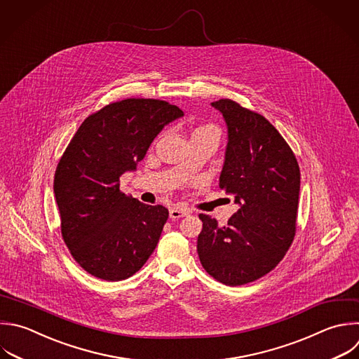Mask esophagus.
I'll return each instance as SVG.
<instances>
[{
    "label": "esophagus",
    "instance_id": "34e87169",
    "mask_svg": "<svg viewBox=\"0 0 359 359\" xmlns=\"http://www.w3.org/2000/svg\"><path fill=\"white\" fill-rule=\"evenodd\" d=\"M187 215H189V212L187 210V209H180V208H172V209H170V217L171 219H180V217H184V216H187Z\"/></svg>",
    "mask_w": 359,
    "mask_h": 359
}]
</instances>
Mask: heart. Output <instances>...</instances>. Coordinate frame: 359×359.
Here are the masks:
<instances>
[{"label":"heart","mask_w":359,"mask_h":359,"mask_svg":"<svg viewBox=\"0 0 359 359\" xmlns=\"http://www.w3.org/2000/svg\"><path fill=\"white\" fill-rule=\"evenodd\" d=\"M202 132H212V133L216 135V129H215L213 126H210V125H203V126H199V128L194 129L192 135H195V133H202Z\"/></svg>","instance_id":"heart-1"}]
</instances>
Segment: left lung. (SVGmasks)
Here are the masks:
<instances>
[{"mask_svg":"<svg viewBox=\"0 0 359 359\" xmlns=\"http://www.w3.org/2000/svg\"><path fill=\"white\" fill-rule=\"evenodd\" d=\"M227 126L220 189L234 195L240 209L219 226L199 215L198 255L216 280L238 286L272 271L296 231L300 171L280 133L259 114L231 100L212 102Z\"/></svg>","mask_w":359,"mask_h":359,"instance_id":"1","label":"left lung"}]
</instances>
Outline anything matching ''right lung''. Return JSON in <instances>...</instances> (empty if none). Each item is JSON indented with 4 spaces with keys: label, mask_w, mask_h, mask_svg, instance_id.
Here are the masks:
<instances>
[{
    "label": "right lung",
    "mask_w": 359,
    "mask_h": 359,
    "mask_svg": "<svg viewBox=\"0 0 359 359\" xmlns=\"http://www.w3.org/2000/svg\"><path fill=\"white\" fill-rule=\"evenodd\" d=\"M181 116L165 101L123 100L90 115L67 146L53 191L63 240L88 273L122 280L153 254L168 209L128 196L119 178L135 171L163 128Z\"/></svg>",
    "instance_id": "add662e5"
}]
</instances>
